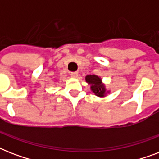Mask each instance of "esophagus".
<instances>
[{"instance_id": "1", "label": "esophagus", "mask_w": 159, "mask_h": 159, "mask_svg": "<svg viewBox=\"0 0 159 159\" xmlns=\"http://www.w3.org/2000/svg\"><path fill=\"white\" fill-rule=\"evenodd\" d=\"M70 75H71V77H74V78H76V77H78V72H70Z\"/></svg>"}]
</instances>
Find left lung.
I'll return each mask as SVG.
<instances>
[{
  "label": "left lung",
  "instance_id": "obj_1",
  "mask_svg": "<svg viewBox=\"0 0 159 159\" xmlns=\"http://www.w3.org/2000/svg\"><path fill=\"white\" fill-rule=\"evenodd\" d=\"M86 81L92 85L91 88L95 94L98 97H104L106 90L103 84H102V80L99 77L96 75H88L86 77Z\"/></svg>",
  "mask_w": 159,
  "mask_h": 159
}]
</instances>
